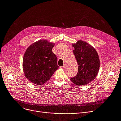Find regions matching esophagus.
Instances as JSON below:
<instances>
[{"instance_id":"34e87169","label":"esophagus","mask_w":121,"mask_h":121,"mask_svg":"<svg viewBox=\"0 0 121 121\" xmlns=\"http://www.w3.org/2000/svg\"><path fill=\"white\" fill-rule=\"evenodd\" d=\"M62 68H63V69H65L67 68V65H64L63 67H62Z\"/></svg>"}]
</instances>
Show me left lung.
<instances>
[{
  "label": "left lung",
  "mask_w": 121,
  "mask_h": 121,
  "mask_svg": "<svg viewBox=\"0 0 121 121\" xmlns=\"http://www.w3.org/2000/svg\"><path fill=\"white\" fill-rule=\"evenodd\" d=\"M73 52L78 65V73L71 78L72 82L76 85H85L95 78L100 67L99 58L96 50L82 40L72 44Z\"/></svg>",
  "instance_id": "obj_1"
}]
</instances>
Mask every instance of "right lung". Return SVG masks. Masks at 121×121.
Returning a JSON list of instances; mask_svg holds the SVG:
<instances>
[{
	"instance_id": "add662e5",
	"label": "right lung",
	"mask_w": 121,
	"mask_h": 121,
	"mask_svg": "<svg viewBox=\"0 0 121 121\" xmlns=\"http://www.w3.org/2000/svg\"><path fill=\"white\" fill-rule=\"evenodd\" d=\"M54 44L40 40L26 51L23 60L24 74L29 81L37 85L46 83L59 68L57 57L52 51Z\"/></svg>"
}]
</instances>
